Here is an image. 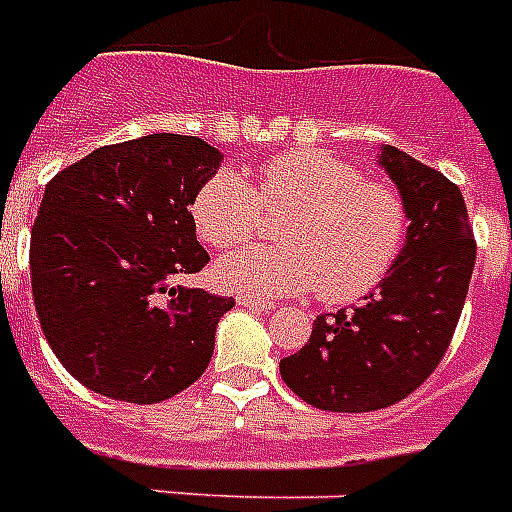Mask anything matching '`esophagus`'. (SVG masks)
Masks as SVG:
<instances>
[{"label":"esophagus","instance_id":"1","mask_svg":"<svg viewBox=\"0 0 512 512\" xmlns=\"http://www.w3.org/2000/svg\"><path fill=\"white\" fill-rule=\"evenodd\" d=\"M238 304L241 307H246V310H257V312H268V310H274L277 304L274 301H263V299H252V296H238Z\"/></svg>","mask_w":512,"mask_h":512}]
</instances>
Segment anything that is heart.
<instances>
[{
	"mask_svg": "<svg viewBox=\"0 0 512 512\" xmlns=\"http://www.w3.org/2000/svg\"><path fill=\"white\" fill-rule=\"evenodd\" d=\"M263 208L293 211L282 224L288 246L222 257L213 274L230 293L274 299L318 290L323 301L348 304L381 285L406 244L408 211L395 186L323 150L271 158L252 186L216 172L194 194L191 219L205 244L233 249L260 230Z\"/></svg>",
	"mask_w": 512,
	"mask_h": 512,
	"instance_id": "b5f03b06",
	"label": "heart"
}]
</instances>
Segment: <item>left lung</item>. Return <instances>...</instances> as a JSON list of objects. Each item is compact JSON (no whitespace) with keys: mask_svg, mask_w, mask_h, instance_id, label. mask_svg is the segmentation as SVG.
<instances>
[{"mask_svg":"<svg viewBox=\"0 0 512 512\" xmlns=\"http://www.w3.org/2000/svg\"><path fill=\"white\" fill-rule=\"evenodd\" d=\"M381 164L406 202L403 252L365 304L318 315L310 343L279 362L285 384L323 411L395 406L425 384L450 348L472 279L477 244L461 189L397 147L381 150Z\"/></svg>","mask_w":512,"mask_h":512,"instance_id":"1","label":"left lung"}]
</instances>
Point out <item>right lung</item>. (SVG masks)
Here are the masks:
<instances>
[{"label": "right lung", "mask_w": 512, "mask_h": 512, "mask_svg": "<svg viewBox=\"0 0 512 512\" xmlns=\"http://www.w3.org/2000/svg\"><path fill=\"white\" fill-rule=\"evenodd\" d=\"M219 161L200 136L147 134L49 180L29 241L32 299L51 351L87 389L161 403L205 373L235 301L169 282L211 260L189 208Z\"/></svg>", "instance_id": "right-lung-1"}]
</instances>
